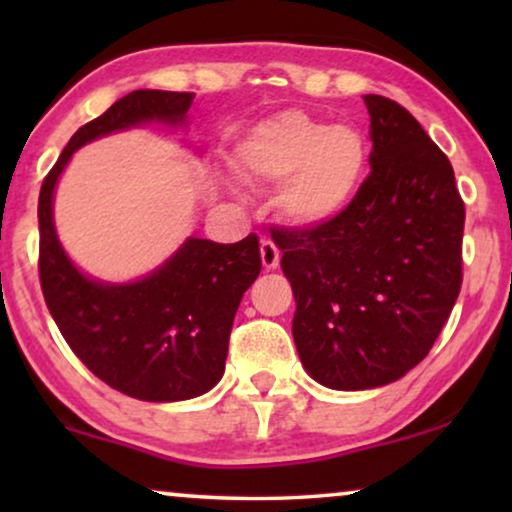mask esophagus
<instances>
[{
    "instance_id": "1",
    "label": "esophagus",
    "mask_w": 512,
    "mask_h": 512,
    "mask_svg": "<svg viewBox=\"0 0 512 512\" xmlns=\"http://www.w3.org/2000/svg\"><path fill=\"white\" fill-rule=\"evenodd\" d=\"M279 256H282V251L277 249L275 242H272V240L261 242V261H263L265 270H275L279 265Z\"/></svg>"
}]
</instances>
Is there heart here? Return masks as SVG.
Listing matches in <instances>:
<instances>
[{
  "instance_id": "obj_1",
  "label": "heart",
  "mask_w": 512,
  "mask_h": 512,
  "mask_svg": "<svg viewBox=\"0 0 512 512\" xmlns=\"http://www.w3.org/2000/svg\"><path fill=\"white\" fill-rule=\"evenodd\" d=\"M370 151L354 125H331L286 109L251 125L235 165L251 184L277 186V207L293 226L317 228L352 207L368 174Z\"/></svg>"
}]
</instances>
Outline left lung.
<instances>
[{
  "label": "left lung",
  "mask_w": 512,
  "mask_h": 512,
  "mask_svg": "<svg viewBox=\"0 0 512 512\" xmlns=\"http://www.w3.org/2000/svg\"><path fill=\"white\" fill-rule=\"evenodd\" d=\"M370 174L345 214L277 230L307 375L361 391L401 380L429 354L461 289L464 200L450 160L408 109L366 95Z\"/></svg>",
  "instance_id": "obj_1"
}]
</instances>
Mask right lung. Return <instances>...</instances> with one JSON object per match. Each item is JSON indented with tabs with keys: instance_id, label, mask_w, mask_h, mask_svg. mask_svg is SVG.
<instances>
[{
	"instance_id": "add662e5",
	"label": "right lung",
	"mask_w": 512,
	"mask_h": 512,
	"mask_svg": "<svg viewBox=\"0 0 512 512\" xmlns=\"http://www.w3.org/2000/svg\"><path fill=\"white\" fill-rule=\"evenodd\" d=\"M193 93L132 90L74 132L39 193V279L51 317L93 375L149 403L188 401L216 387L244 291L261 272L258 237L235 244L188 237L135 282L88 277L62 249L53 195L74 151L144 123L186 125Z\"/></svg>"
}]
</instances>
